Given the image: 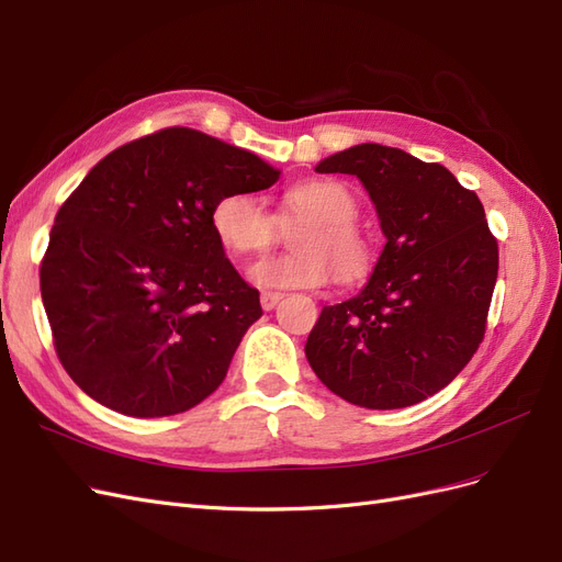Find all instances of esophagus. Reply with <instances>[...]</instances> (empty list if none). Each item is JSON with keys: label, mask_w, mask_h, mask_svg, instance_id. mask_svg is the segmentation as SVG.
<instances>
[{"label": "esophagus", "mask_w": 562, "mask_h": 562, "mask_svg": "<svg viewBox=\"0 0 562 562\" xmlns=\"http://www.w3.org/2000/svg\"><path fill=\"white\" fill-rule=\"evenodd\" d=\"M283 295L281 293H271V291H265L262 295H260V304H262V310L265 312H271L279 304V300H281Z\"/></svg>", "instance_id": "34e87169"}]
</instances>
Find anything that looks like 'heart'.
Listing matches in <instances>:
<instances>
[{
  "label": "heart",
  "instance_id": "heart-1",
  "mask_svg": "<svg viewBox=\"0 0 562 562\" xmlns=\"http://www.w3.org/2000/svg\"><path fill=\"white\" fill-rule=\"evenodd\" d=\"M304 223L293 232V252L265 258L250 267V279L265 288H318L361 281L375 260L368 234L356 225L359 201L345 182L307 180L285 190L277 213L252 192H227L211 209L215 239L234 255L262 252L279 239L281 225Z\"/></svg>",
  "mask_w": 562,
  "mask_h": 562
}]
</instances>
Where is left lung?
<instances>
[{
    "instance_id": "1",
    "label": "left lung",
    "mask_w": 562,
    "mask_h": 562,
    "mask_svg": "<svg viewBox=\"0 0 562 562\" xmlns=\"http://www.w3.org/2000/svg\"><path fill=\"white\" fill-rule=\"evenodd\" d=\"M316 171L363 182L386 244L363 291L323 307L304 347L312 370L370 411L434 396L485 335L499 248L481 199L446 166L378 143L337 151Z\"/></svg>"
}]
</instances>
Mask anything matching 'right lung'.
Instances as JSON below:
<instances>
[{
    "mask_svg": "<svg viewBox=\"0 0 562 562\" xmlns=\"http://www.w3.org/2000/svg\"><path fill=\"white\" fill-rule=\"evenodd\" d=\"M279 171L173 126L116 147L60 206L40 267L67 375L128 417L190 411L223 384L260 293L227 260L211 209Z\"/></svg>",
    "mask_w": 562,
    "mask_h": 562,
    "instance_id": "1",
    "label": "right lung"
}]
</instances>
